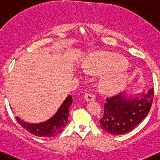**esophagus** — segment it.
<instances>
[{
  "instance_id": "34e87169",
  "label": "esophagus",
  "mask_w": 160,
  "mask_h": 160,
  "mask_svg": "<svg viewBox=\"0 0 160 160\" xmlns=\"http://www.w3.org/2000/svg\"><path fill=\"white\" fill-rule=\"evenodd\" d=\"M84 98L88 102H89V101H93L95 100V95L91 93H86L84 96Z\"/></svg>"
}]
</instances>
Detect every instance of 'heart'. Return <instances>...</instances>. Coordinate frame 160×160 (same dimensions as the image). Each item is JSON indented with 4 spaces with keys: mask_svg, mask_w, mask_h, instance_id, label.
<instances>
[{
    "mask_svg": "<svg viewBox=\"0 0 160 160\" xmlns=\"http://www.w3.org/2000/svg\"><path fill=\"white\" fill-rule=\"evenodd\" d=\"M128 61L122 56L107 52H98L90 55L82 68L89 75H102L100 88L105 93L115 92L121 90L129 79L123 72L128 66Z\"/></svg>",
    "mask_w": 160,
    "mask_h": 160,
    "instance_id": "1",
    "label": "heart"
}]
</instances>
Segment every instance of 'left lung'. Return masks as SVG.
<instances>
[{"mask_svg": "<svg viewBox=\"0 0 160 160\" xmlns=\"http://www.w3.org/2000/svg\"><path fill=\"white\" fill-rule=\"evenodd\" d=\"M153 98V88L135 97L123 92L107 98L104 115L100 120L101 128L113 135H124L134 130L148 115Z\"/></svg>", "mask_w": 160, "mask_h": 160, "instance_id": "obj_1", "label": "left lung"}]
</instances>
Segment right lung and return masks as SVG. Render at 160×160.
<instances>
[{
	"label": "right lung",
	"instance_id": "right-lung-1",
	"mask_svg": "<svg viewBox=\"0 0 160 160\" xmlns=\"http://www.w3.org/2000/svg\"><path fill=\"white\" fill-rule=\"evenodd\" d=\"M72 102V97L68 95L64 102L60 105L57 112L51 118L43 122L32 124L27 123L21 120L18 117H16L18 122L25 130L33 135L42 138H52L61 132L67 125L68 118V110Z\"/></svg>",
	"mask_w": 160,
	"mask_h": 160
}]
</instances>
